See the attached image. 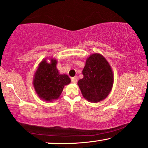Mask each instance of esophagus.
Returning a JSON list of instances; mask_svg holds the SVG:
<instances>
[{
	"label": "esophagus",
	"mask_w": 148,
	"mask_h": 148,
	"mask_svg": "<svg viewBox=\"0 0 148 148\" xmlns=\"http://www.w3.org/2000/svg\"><path fill=\"white\" fill-rule=\"evenodd\" d=\"M72 82L73 83H76L77 82V80H78V77L77 76H75V77H73V78H72Z\"/></svg>",
	"instance_id": "1"
}]
</instances>
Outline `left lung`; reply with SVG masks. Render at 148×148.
I'll list each match as a JSON object with an SVG mask.
<instances>
[{"mask_svg": "<svg viewBox=\"0 0 148 148\" xmlns=\"http://www.w3.org/2000/svg\"><path fill=\"white\" fill-rule=\"evenodd\" d=\"M82 74L84 77L78 80V85L85 99L98 103L107 98L113 88L114 76L103 56L96 53L87 58Z\"/></svg>", "mask_w": 148, "mask_h": 148, "instance_id": "left-lung-1", "label": "left lung"}]
</instances>
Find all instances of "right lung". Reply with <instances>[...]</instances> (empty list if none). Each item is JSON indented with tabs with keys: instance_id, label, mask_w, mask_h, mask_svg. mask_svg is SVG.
<instances>
[{
	"instance_id": "obj_1",
	"label": "right lung",
	"mask_w": 148,
	"mask_h": 148,
	"mask_svg": "<svg viewBox=\"0 0 148 148\" xmlns=\"http://www.w3.org/2000/svg\"><path fill=\"white\" fill-rule=\"evenodd\" d=\"M47 60L45 58L39 64L33 84L41 99L51 102L60 97L64 86L69 84L71 80L68 75L59 73L56 67L57 60L50 58V62H47Z\"/></svg>"
}]
</instances>
